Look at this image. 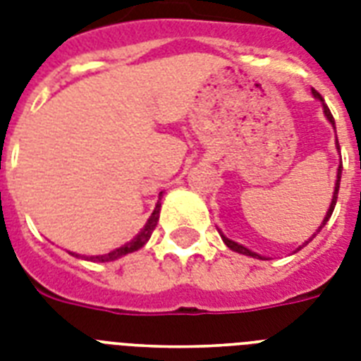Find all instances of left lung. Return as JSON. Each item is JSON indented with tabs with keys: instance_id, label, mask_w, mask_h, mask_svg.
<instances>
[{
	"instance_id": "left-lung-1",
	"label": "left lung",
	"mask_w": 361,
	"mask_h": 361,
	"mask_svg": "<svg viewBox=\"0 0 361 361\" xmlns=\"http://www.w3.org/2000/svg\"><path fill=\"white\" fill-rule=\"evenodd\" d=\"M313 95H314V97H317V99H320V101H322V103H324V99H322V95H320V93L317 92V90H313ZM324 114H326V118H328V120H330V123L334 125V127H336V121H334V116H331L330 109H328V106H326V104H324ZM337 147H339V144H337ZM341 170H343V164H339V169H337V183H336V191H334V198H331L330 209H328V214H326L324 221H322V225L319 226V231H317V232L322 231V226H324L326 223H328V219H330L331 214H334V208H336V202H337V192H339V181H341ZM314 236H317V234H313V238H314ZM221 238H223V241H225V245H226V247H231L232 251L241 252V255H247V257H255V258L258 257L257 252L249 251V249H247V247L240 245V243H236V241L228 240V238H225V236H223V234H221ZM313 238H311V240H313ZM311 240H309V241H311ZM305 243H307V241H305ZM305 243H303V245H305ZM303 245H302V247H303ZM302 247H300V249H302ZM258 258H260V257H258Z\"/></svg>"
}]
</instances>
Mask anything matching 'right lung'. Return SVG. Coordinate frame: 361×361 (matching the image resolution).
I'll use <instances>...</instances> for the list:
<instances>
[{
  "instance_id": "1",
  "label": "right lung",
  "mask_w": 361,
  "mask_h": 361,
  "mask_svg": "<svg viewBox=\"0 0 361 361\" xmlns=\"http://www.w3.org/2000/svg\"><path fill=\"white\" fill-rule=\"evenodd\" d=\"M159 197H161V195H159ZM159 200H161V198H159ZM159 209H161V202H157V206H155V209H153L152 217L147 219L146 226L142 228L140 234H136V236L133 238L129 243H125L123 247H120V249H116V251L109 252V255H101V257H90V260H93V262H110V260H116V258L123 257V255H129V252L138 251L140 247L146 245V241L149 240L152 232L155 231V226H157ZM71 255H73V252H71Z\"/></svg>"
}]
</instances>
